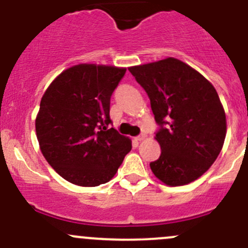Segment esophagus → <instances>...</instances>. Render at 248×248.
<instances>
[{"mask_svg":"<svg viewBox=\"0 0 248 248\" xmlns=\"http://www.w3.org/2000/svg\"><path fill=\"white\" fill-rule=\"evenodd\" d=\"M142 139H144V136H138V137H136V138H134L136 141H140V140H142Z\"/></svg>","mask_w":248,"mask_h":248,"instance_id":"34e87169","label":"esophagus"}]
</instances>
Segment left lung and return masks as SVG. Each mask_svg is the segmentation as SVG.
<instances>
[{"label": "left lung", "mask_w": 248, "mask_h": 248, "mask_svg": "<svg viewBox=\"0 0 248 248\" xmlns=\"http://www.w3.org/2000/svg\"><path fill=\"white\" fill-rule=\"evenodd\" d=\"M150 98L158 129L161 156L150 163L168 186L201 177L216 161L227 132L226 114L216 90L201 73L176 59L131 67Z\"/></svg>", "instance_id": "obj_1"}]
</instances>
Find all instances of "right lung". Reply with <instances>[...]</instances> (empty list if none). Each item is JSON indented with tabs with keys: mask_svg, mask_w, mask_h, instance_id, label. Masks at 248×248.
Returning a JSON list of instances; mask_svg holds the SVG:
<instances>
[{
	"mask_svg": "<svg viewBox=\"0 0 248 248\" xmlns=\"http://www.w3.org/2000/svg\"><path fill=\"white\" fill-rule=\"evenodd\" d=\"M126 69L78 64L62 72L43 94L36 119L47 163L67 181L94 187L108 182L132 142L109 128L110 98Z\"/></svg>",
	"mask_w": 248,
	"mask_h": 248,
	"instance_id": "add662e5",
	"label": "right lung"
}]
</instances>
